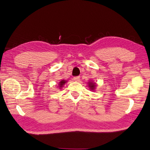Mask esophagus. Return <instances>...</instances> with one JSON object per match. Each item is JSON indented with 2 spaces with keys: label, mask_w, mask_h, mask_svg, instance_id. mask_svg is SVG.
Instances as JSON below:
<instances>
[{
  "label": "esophagus",
  "mask_w": 150,
  "mask_h": 150,
  "mask_svg": "<svg viewBox=\"0 0 150 150\" xmlns=\"http://www.w3.org/2000/svg\"><path fill=\"white\" fill-rule=\"evenodd\" d=\"M74 80L75 81H76V82H78V81H79V80H80V78H79V76L74 77Z\"/></svg>",
  "instance_id": "obj_1"
}]
</instances>
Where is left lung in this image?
<instances>
[{"label": "left lung", "mask_w": 150, "mask_h": 150, "mask_svg": "<svg viewBox=\"0 0 150 150\" xmlns=\"http://www.w3.org/2000/svg\"><path fill=\"white\" fill-rule=\"evenodd\" d=\"M88 88H89V89L91 91H95V90L96 89V86L97 84L96 83L94 82L93 80H89L88 83Z\"/></svg>", "instance_id": "8db88e82"}]
</instances>
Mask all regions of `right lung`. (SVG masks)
I'll return each instance as SVG.
<instances>
[{"instance_id":"right-lung-1","label":"right lung","mask_w":150,"mask_h":150,"mask_svg":"<svg viewBox=\"0 0 150 150\" xmlns=\"http://www.w3.org/2000/svg\"><path fill=\"white\" fill-rule=\"evenodd\" d=\"M67 82V80L61 79V80L60 81V82L59 83V86H58L59 89H61L63 88V86H64L65 85V84H66Z\"/></svg>"}]
</instances>
